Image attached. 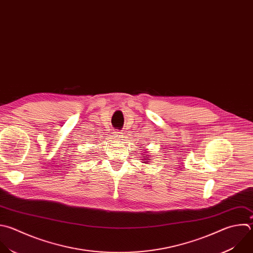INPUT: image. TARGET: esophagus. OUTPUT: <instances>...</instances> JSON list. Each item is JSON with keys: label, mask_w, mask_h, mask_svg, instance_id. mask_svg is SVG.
<instances>
[{"label": "esophagus", "mask_w": 253, "mask_h": 253, "mask_svg": "<svg viewBox=\"0 0 253 253\" xmlns=\"http://www.w3.org/2000/svg\"><path fill=\"white\" fill-rule=\"evenodd\" d=\"M114 135H115L114 137H116V138H118V139L122 137V133H120V132H117V131L114 133Z\"/></svg>", "instance_id": "esophagus-1"}]
</instances>
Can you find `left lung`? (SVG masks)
<instances>
[{
	"mask_svg": "<svg viewBox=\"0 0 253 253\" xmlns=\"http://www.w3.org/2000/svg\"><path fill=\"white\" fill-rule=\"evenodd\" d=\"M142 161H144L145 164H148V163H150V161H152V159H150V157L148 155H144Z\"/></svg>",
	"mask_w": 253,
	"mask_h": 253,
	"instance_id": "1",
	"label": "left lung"
}]
</instances>
